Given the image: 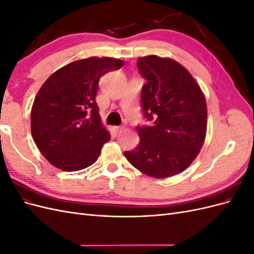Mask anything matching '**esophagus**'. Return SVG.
Returning a JSON list of instances; mask_svg holds the SVG:
<instances>
[{
	"label": "esophagus",
	"mask_w": 254,
	"mask_h": 254,
	"mask_svg": "<svg viewBox=\"0 0 254 254\" xmlns=\"http://www.w3.org/2000/svg\"><path fill=\"white\" fill-rule=\"evenodd\" d=\"M124 129H125L124 127H120V126L119 127H114V131L117 132V133H121Z\"/></svg>",
	"instance_id": "obj_1"
}]
</instances>
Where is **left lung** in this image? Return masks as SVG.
<instances>
[{
  "mask_svg": "<svg viewBox=\"0 0 254 254\" xmlns=\"http://www.w3.org/2000/svg\"><path fill=\"white\" fill-rule=\"evenodd\" d=\"M137 67L147 80L142 88L143 112L153 126L136 127L140 143L125 157L153 178L178 175L202 147L207 124L203 92L179 63L156 55L140 57Z\"/></svg>",
  "mask_w": 254,
  "mask_h": 254,
  "instance_id": "1",
  "label": "left lung"
}]
</instances>
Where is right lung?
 <instances>
[{
    "instance_id": "1",
    "label": "right lung",
    "mask_w": 254,
    "mask_h": 254,
    "mask_svg": "<svg viewBox=\"0 0 254 254\" xmlns=\"http://www.w3.org/2000/svg\"><path fill=\"white\" fill-rule=\"evenodd\" d=\"M123 64L110 57L76 60L42 84L33 104L30 129L38 149L52 165L75 172L96 162L111 137L95 102L98 81Z\"/></svg>"
}]
</instances>
